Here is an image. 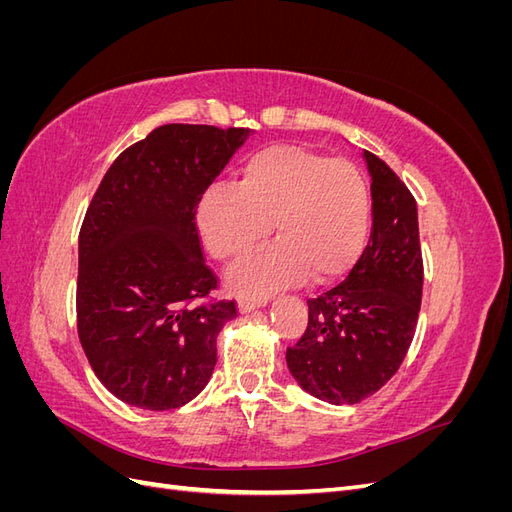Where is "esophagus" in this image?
<instances>
[{
    "label": "esophagus",
    "mask_w": 512,
    "mask_h": 512,
    "mask_svg": "<svg viewBox=\"0 0 512 512\" xmlns=\"http://www.w3.org/2000/svg\"><path fill=\"white\" fill-rule=\"evenodd\" d=\"M260 305H262L260 301L241 299V301H239V314H252V312H256V309H258Z\"/></svg>",
    "instance_id": "1"
}]
</instances>
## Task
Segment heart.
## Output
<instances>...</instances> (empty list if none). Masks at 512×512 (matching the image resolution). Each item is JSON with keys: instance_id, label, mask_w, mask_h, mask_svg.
<instances>
[{"instance_id": "heart-1", "label": "heart", "mask_w": 512, "mask_h": 512, "mask_svg": "<svg viewBox=\"0 0 512 512\" xmlns=\"http://www.w3.org/2000/svg\"><path fill=\"white\" fill-rule=\"evenodd\" d=\"M275 243L243 258L228 288L243 299L301 284L331 282L363 254L369 235V192L348 160H327L303 147L277 145L252 153L239 185L215 183L196 205V228L215 260H235L271 232Z\"/></svg>"}]
</instances>
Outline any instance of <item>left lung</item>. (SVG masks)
<instances>
[{"label": "left lung", "instance_id": "left-lung-1", "mask_svg": "<svg viewBox=\"0 0 512 512\" xmlns=\"http://www.w3.org/2000/svg\"><path fill=\"white\" fill-rule=\"evenodd\" d=\"M371 177V235L342 284L307 301V329L286 350L292 378L333 406L359 404L389 382L412 344L423 294L416 200L378 156Z\"/></svg>", "mask_w": 512, "mask_h": 512}]
</instances>
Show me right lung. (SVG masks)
<instances>
[{"label": "right lung", "mask_w": 512, "mask_h": 512, "mask_svg": "<svg viewBox=\"0 0 512 512\" xmlns=\"http://www.w3.org/2000/svg\"><path fill=\"white\" fill-rule=\"evenodd\" d=\"M247 128L166 123L106 170L79 235L76 322L108 393L143 410H173L205 389L235 301H209L196 205Z\"/></svg>", "instance_id": "right-lung-1"}]
</instances>
